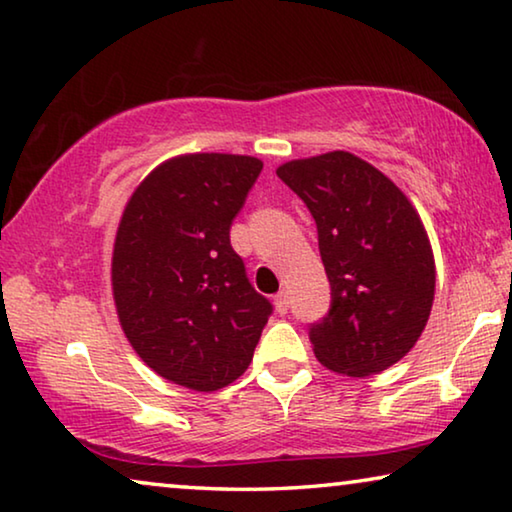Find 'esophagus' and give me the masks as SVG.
<instances>
[{"instance_id":"34e87169","label":"esophagus","mask_w":512,"mask_h":512,"mask_svg":"<svg viewBox=\"0 0 512 512\" xmlns=\"http://www.w3.org/2000/svg\"><path fill=\"white\" fill-rule=\"evenodd\" d=\"M275 310H278L280 314H287V310H289V294L285 289L275 296Z\"/></svg>"}]
</instances>
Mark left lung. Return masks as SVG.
Segmentation results:
<instances>
[{
	"label": "left lung",
	"instance_id": "obj_1",
	"mask_svg": "<svg viewBox=\"0 0 512 512\" xmlns=\"http://www.w3.org/2000/svg\"><path fill=\"white\" fill-rule=\"evenodd\" d=\"M275 173L314 216L332 289L328 316L310 328L316 360L351 378L389 369L417 344L435 298V257L415 205L346 150Z\"/></svg>",
	"mask_w": 512,
	"mask_h": 512
}]
</instances>
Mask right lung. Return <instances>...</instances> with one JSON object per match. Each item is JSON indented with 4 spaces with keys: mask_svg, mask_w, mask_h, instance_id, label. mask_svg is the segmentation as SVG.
Wrapping results in <instances>:
<instances>
[{
    "mask_svg": "<svg viewBox=\"0 0 512 512\" xmlns=\"http://www.w3.org/2000/svg\"><path fill=\"white\" fill-rule=\"evenodd\" d=\"M262 166L248 154H177L123 209L113 303L127 342L168 383L216 392L253 360L271 303L250 287L230 225Z\"/></svg>",
    "mask_w": 512,
    "mask_h": 512,
    "instance_id": "obj_1",
    "label": "right lung"
}]
</instances>
